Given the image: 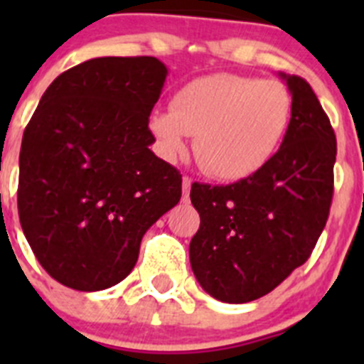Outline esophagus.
Listing matches in <instances>:
<instances>
[{
    "label": "esophagus",
    "instance_id": "esophagus-1",
    "mask_svg": "<svg viewBox=\"0 0 364 364\" xmlns=\"http://www.w3.org/2000/svg\"><path fill=\"white\" fill-rule=\"evenodd\" d=\"M189 189H191V178L184 176L182 178V198H184V202H188L189 198Z\"/></svg>",
    "mask_w": 364,
    "mask_h": 364
}]
</instances>
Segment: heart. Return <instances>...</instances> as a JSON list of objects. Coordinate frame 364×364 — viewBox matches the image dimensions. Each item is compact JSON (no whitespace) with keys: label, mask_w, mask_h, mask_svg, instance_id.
Wrapping results in <instances>:
<instances>
[{"label":"heart","mask_w":364,"mask_h":364,"mask_svg":"<svg viewBox=\"0 0 364 364\" xmlns=\"http://www.w3.org/2000/svg\"><path fill=\"white\" fill-rule=\"evenodd\" d=\"M290 91L279 82L215 73L184 83L171 109L149 118L166 156L182 153L195 134V156L208 175L240 180L277 153L291 120Z\"/></svg>","instance_id":"heart-1"}]
</instances>
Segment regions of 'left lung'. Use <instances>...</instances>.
<instances>
[{
	"label": "left lung",
	"mask_w": 364,
	"mask_h": 364,
	"mask_svg": "<svg viewBox=\"0 0 364 364\" xmlns=\"http://www.w3.org/2000/svg\"><path fill=\"white\" fill-rule=\"evenodd\" d=\"M291 120L281 147L259 171L228 186L193 184L200 228L191 269L222 302H250L277 288L314 252L333 195L337 142L326 112L301 76L281 74Z\"/></svg>",
	"instance_id": "8db88e82"
}]
</instances>
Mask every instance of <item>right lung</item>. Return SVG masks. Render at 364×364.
Segmentation results:
<instances>
[{"instance_id":"1","label":"right lung","mask_w":364,"mask_h":364,"mask_svg":"<svg viewBox=\"0 0 364 364\" xmlns=\"http://www.w3.org/2000/svg\"><path fill=\"white\" fill-rule=\"evenodd\" d=\"M166 76L153 56L92 58L47 87L25 127L19 222L38 262L67 288L124 281L146 231L182 197V175L149 149Z\"/></svg>"}]
</instances>
